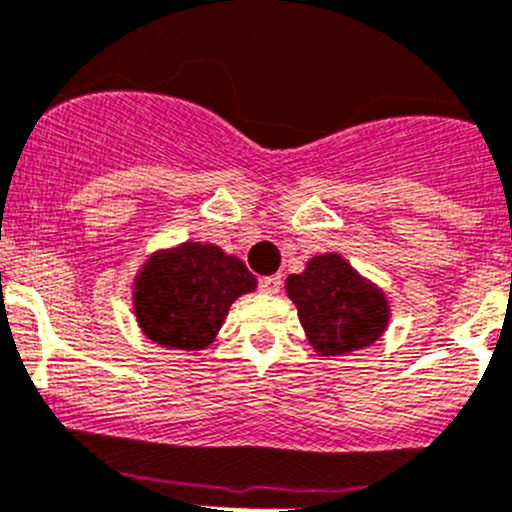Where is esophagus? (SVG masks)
<instances>
[{
	"instance_id": "1",
	"label": "esophagus",
	"mask_w": 512,
	"mask_h": 512,
	"mask_svg": "<svg viewBox=\"0 0 512 512\" xmlns=\"http://www.w3.org/2000/svg\"><path fill=\"white\" fill-rule=\"evenodd\" d=\"M282 289V277L279 274H272V277L260 279V292L262 294H277Z\"/></svg>"
}]
</instances>
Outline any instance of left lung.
<instances>
[{
  "label": "left lung",
  "instance_id": "8db88e82",
  "mask_svg": "<svg viewBox=\"0 0 512 512\" xmlns=\"http://www.w3.org/2000/svg\"><path fill=\"white\" fill-rule=\"evenodd\" d=\"M287 294L311 346L324 355L370 346L390 316L385 294L363 282L341 255L314 257L306 272L287 277Z\"/></svg>",
  "mask_w": 512,
  "mask_h": 512
}]
</instances>
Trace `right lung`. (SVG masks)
I'll list each match as a JSON object with an SVG mask.
<instances>
[{
	"mask_svg": "<svg viewBox=\"0 0 512 512\" xmlns=\"http://www.w3.org/2000/svg\"><path fill=\"white\" fill-rule=\"evenodd\" d=\"M257 287L238 257L186 242L152 257L134 284V314L159 346L201 351L223 326L230 304Z\"/></svg>",
	"mask_w": 512,
	"mask_h": 512,
	"instance_id": "obj_1",
	"label": "right lung"
}]
</instances>
